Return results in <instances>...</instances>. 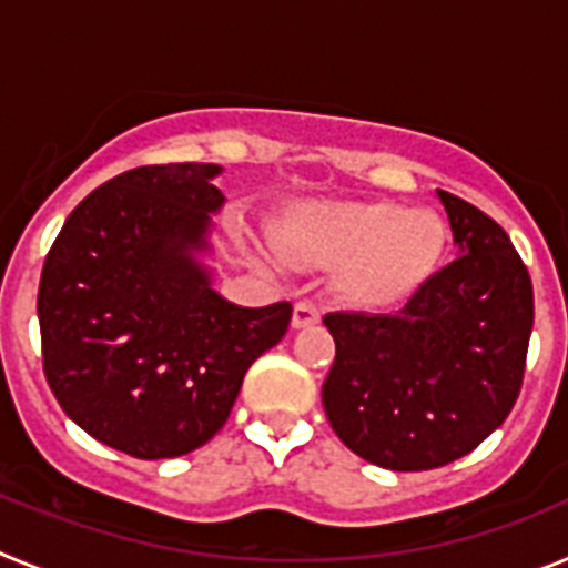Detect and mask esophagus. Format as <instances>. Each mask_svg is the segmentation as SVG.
<instances>
[{"label": "esophagus", "mask_w": 568, "mask_h": 568, "mask_svg": "<svg viewBox=\"0 0 568 568\" xmlns=\"http://www.w3.org/2000/svg\"><path fill=\"white\" fill-rule=\"evenodd\" d=\"M321 321V310L310 301H298L293 310V329H304V327H313Z\"/></svg>", "instance_id": "obj_1"}]
</instances>
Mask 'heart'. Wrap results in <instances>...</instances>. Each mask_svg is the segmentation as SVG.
Here are the masks:
<instances>
[{"instance_id":"b5f03b06","label":"heart","mask_w":568,"mask_h":568,"mask_svg":"<svg viewBox=\"0 0 568 568\" xmlns=\"http://www.w3.org/2000/svg\"><path fill=\"white\" fill-rule=\"evenodd\" d=\"M284 255L335 270V290L361 310H389L438 273L449 230L433 210L395 202H310L290 213Z\"/></svg>"}]
</instances>
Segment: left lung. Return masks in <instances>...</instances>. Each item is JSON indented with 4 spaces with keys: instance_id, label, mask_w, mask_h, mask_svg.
I'll use <instances>...</instances> for the list:
<instances>
[{
    "instance_id": "obj_1",
    "label": "left lung",
    "mask_w": 568,
    "mask_h": 568,
    "mask_svg": "<svg viewBox=\"0 0 568 568\" xmlns=\"http://www.w3.org/2000/svg\"><path fill=\"white\" fill-rule=\"evenodd\" d=\"M458 258L398 313H329L321 398L358 458L424 471L469 455L511 413L535 324L531 278L498 222L438 190Z\"/></svg>"
}]
</instances>
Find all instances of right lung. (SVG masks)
Masks as SVG:
<instances>
[{
    "label": "right lung",
    "instance_id": "add662e5",
    "mask_svg": "<svg viewBox=\"0 0 568 568\" xmlns=\"http://www.w3.org/2000/svg\"><path fill=\"white\" fill-rule=\"evenodd\" d=\"M219 173L184 162L115 175L68 215L44 258V378L73 424L133 458L207 444L293 318L290 301L230 304L195 261L224 204Z\"/></svg>",
    "mask_w": 568,
    "mask_h": 568
}]
</instances>
